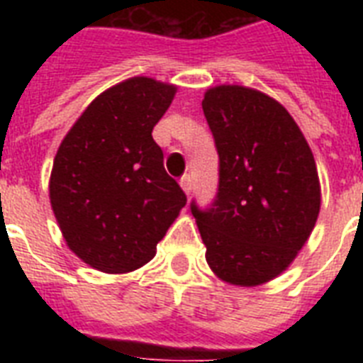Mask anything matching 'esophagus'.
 I'll list each match as a JSON object with an SVG mask.
<instances>
[{"label": "esophagus", "mask_w": 363, "mask_h": 363, "mask_svg": "<svg viewBox=\"0 0 363 363\" xmlns=\"http://www.w3.org/2000/svg\"><path fill=\"white\" fill-rule=\"evenodd\" d=\"M181 188L184 190V192H186V196L192 192V177H190V175L181 177Z\"/></svg>", "instance_id": "obj_1"}]
</instances>
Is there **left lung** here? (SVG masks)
Segmentation results:
<instances>
[{
  "label": "left lung",
  "mask_w": 363,
  "mask_h": 363,
  "mask_svg": "<svg viewBox=\"0 0 363 363\" xmlns=\"http://www.w3.org/2000/svg\"><path fill=\"white\" fill-rule=\"evenodd\" d=\"M218 152V192L190 209L207 264L235 286H258L292 264L318 218L320 182L303 133L269 96L238 84L201 101Z\"/></svg>",
  "instance_id": "obj_1"
}]
</instances>
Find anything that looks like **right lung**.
Returning <instances> with one entry per match:
<instances>
[{
    "label": "right lung",
    "mask_w": 363,
    "mask_h": 363,
    "mask_svg": "<svg viewBox=\"0 0 363 363\" xmlns=\"http://www.w3.org/2000/svg\"><path fill=\"white\" fill-rule=\"evenodd\" d=\"M175 92L148 77L118 82L88 105L60 145L50 205L67 247L94 269L128 273L150 262L186 205L152 139Z\"/></svg>",
    "instance_id": "right-lung-1"
}]
</instances>
